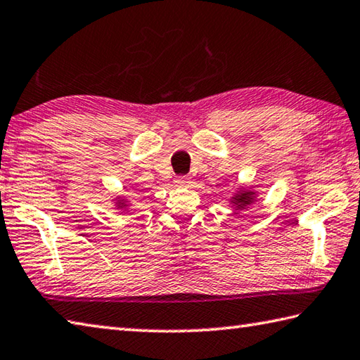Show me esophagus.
I'll list each match as a JSON object with an SVG mask.
<instances>
[{"mask_svg": "<svg viewBox=\"0 0 360 360\" xmlns=\"http://www.w3.org/2000/svg\"><path fill=\"white\" fill-rule=\"evenodd\" d=\"M174 184L178 187H188L192 184V181H191V178H188V176H178V178L174 179Z\"/></svg>", "mask_w": 360, "mask_h": 360, "instance_id": "obj_1", "label": "esophagus"}]
</instances>
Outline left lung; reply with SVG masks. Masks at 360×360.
<instances>
[{"instance_id":"1","label":"left lung","mask_w":360,"mask_h":360,"mask_svg":"<svg viewBox=\"0 0 360 360\" xmlns=\"http://www.w3.org/2000/svg\"><path fill=\"white\" fill-rule=\"evenodd\" d=\"M255 201H257V192L252 191V188H247V187L240 186L236 191V193H234L233 197L230 198V205H233L234 211L240 212V211H244V209H247L250 205H253Z\"/></svg>"}]
</instances>
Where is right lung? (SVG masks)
<instances>
[{
  "label": "right lung",
  "mask_w": 360,
  "mask_h": 360,
  "mask_svg": "<svg viewBox=\"0 0 360 360\" xmlns=\"http://www.w3.org/2000/svg\"><path fill=\"white\" fill-rule=\"evenodd\" d=\"M115 206H116V209H120V211H129V206H130V201L126 198V197H122V195H120V197H116L115 200Z\"/></svg>",
  "instance_id": "obj_1"
}]
</instances>
